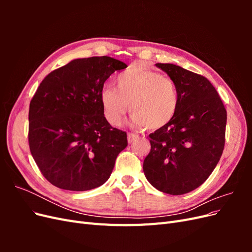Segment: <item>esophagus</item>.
<instances>
[{
	"mask_svg": "<svg viewBox=\"0 0 252 252\" xmlns=\"http://www.w3.org/2000/svg\"><path fill=\"white\" fill-rule=\"evenodd\" d=\"M139 135L134 133H128V143H132L135 139H138Z\"/></svg>",
	"mask_w": 252,
	"mask_h": 252,
	"instance_id": "1",
	"label": "esophagus"
}]
</instances>
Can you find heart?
Wrapping results in <instances>:
<instances>
[{
    "label": "heart",
    "instance_id": "heart-1",
    "mask_svg": "<svg viewBox=\"0 0 252 252\" xmlns=\"http://www.w3.org/2000/svg\"><path fill=\"white\" fill-rule=\"evenodd\" d=\"M117 89L105 87L100 94L104 116L111 125H120L128 110L131 123L148 130L166 126L179 108L175 83L161 73L140 66H131L120 73Z\"/></svg>",
    "mask_w": 252,
    "mask_h": 252
}]
</instances>
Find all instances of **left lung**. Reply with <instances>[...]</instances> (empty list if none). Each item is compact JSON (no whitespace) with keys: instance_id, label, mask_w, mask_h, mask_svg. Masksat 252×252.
Masks as SVG:
<instances>
[{"instance_id":"8db88e82","label":"left lung","mask_w":252,"mask_h":252,"mask_svg":"<svg viewBox=\"0 0 252 252\" xmlns=\"http://www.w3.org/2000/svg\"><path fill=\"white\" fill-rule=\"evenodd\" d=\"M156 65L177 85L179 108L168 124L149 134L143 170L159 191L181 195L201 186L216 168L225 146L227 111L208 79L173 64Z\"/></svg>"}]
</instances>
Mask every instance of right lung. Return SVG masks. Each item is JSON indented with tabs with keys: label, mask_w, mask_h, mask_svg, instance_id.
Here are the masks:
<instances>
[{
	"label": "right lung",
	"mask_w": 252,
	"mask_h": 252,
	"mask_svg": "<svg viewBox=\"0 0 252 252\" xmlns=\"http://www.w3.org/2000/svg\"><path fill=\"white\" fill-rule=\"evenodd\" d=\"M127 65L110 57L77 59L51 71L29 105L28 143L40 171L53 186L85 191L103 185L127 133L104 116V83Z\"/></svg>",
	"instance_id": "right-lung-1"
}]
</instances>
